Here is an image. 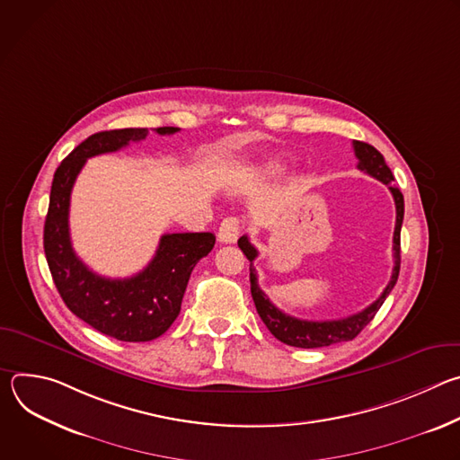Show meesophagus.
I'll use <instances>...</instances> for the list:
<instances>
[{
	"label": "esophagus",
	"instance_id": "34e87169",
	"mask_svg": "<svg viewBox=\"0 0 460 460\" xmlns=\"http://www.w3.org/2000/svg\"><path fill=\"white\" fill-rule=\"evenodd\" d=\"M242 233V222L236 217H229L220 224L218 238L224 243H234Z\"/></svg>",
	"mask_w": 460,
	"mask_h": 460
}]
</instances>
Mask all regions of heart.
Returning a JSON list of instances; mask_svg holds the SVG:
<instances>
[{"label":"heart","instance_id":"heart-1","mask_svg":"<svg viewBox=\"0 0 460 460\" xmlns=\"http://www.w3.org/2000/svg\"><path fill=\"white\" fill-rule=\"evenodd\" d=\"M282 167H284V162H282V160H270V162H266L264 171H266V172H277V171H280Z\"/></svg>","mask_w":460,"mask_h":460}]
</instances>
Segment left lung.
I'll return each mask as SVG.
<instances>
[{
    "label": "left lung",
    "instance_id": "obj_1",
    "mask_svg": "<svg viewBox=\"0 0 460 460\" xmlns=\"http://www.w3.org/2000/svg\"><path fill=\"white\" fill-rule=\"evenodd\" d=\"M353 149H355V156L358 158L357 167L360 171L367 172L369 176L380 180L382 183H385L393 194V200H395V208H397L395 233H393V258H395V266H393L389 284L385 286L382 295L371 305H367L360 313H355V314H349V316L339 318V320H320L318 322V320H300L296 316H291V314L280 311L275 304H271V300L266 296V293L260 289L256 270L252 266L254 258L258 256L256 247L249 242L247 236H242L238 240V247L243 251V254L251 261L249 280H251V295H252L256 311H258L260 318L264 320V323L268 325L271 335L288 346L313 349V348H325L332 344L353 341L373 320V316L384 304L385 296L397 284L399 271H401V227H402V220H404V196L399 187L391 185V181L395 178H393L391 169L385 165L384 156L373 146L355 140Z\"/></svg>",
    "mask_w": 460,
    "mask_h": 460
}]
</instances>
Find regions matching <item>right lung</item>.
<instances>
[{"instance_id":"right-lung-1","label":"right lung","mask_w":460,"mask_h":460,"mask_svg":"<svg viewBox=\"0 0 460 460\" xmlns=\"http://www.w3.org/2000/svg\"><path fill=\"white\" fill-rule=\"evenodd\" d=\"M178 127H158L174 135ZM147 137V128L103 130L82 142L54 172L43 247L54 286L78 318L121 342H149L176 320L189 277L215 247L213 233H171L160 238L147 268L130 279H105L76 256L69 234L71 192L87 158L114 153Z\"/></svg>"}]
</instances>
